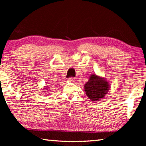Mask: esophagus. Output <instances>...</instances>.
I'll return each instance as SVG.
<instances>
[{
	"instance_id": "obj_1",
	"label": "esophagus",
	"mask_w": 146,
	"mask_h": 146,
	"mask_svg": "<svg viewBox=\"0 0 146 146\" xmlns=\"http://www.w3.org/2000/svg\"><path fill=\"white\" fill-rule=\"evenodd\" d=\"M68 82L70 83H73L75 82V79L74 78H68Z\"/></svg>"
}]
</instances>
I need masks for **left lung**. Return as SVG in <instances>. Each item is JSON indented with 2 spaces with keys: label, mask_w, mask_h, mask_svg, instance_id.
Segmentation results:
<instances>
[{
  "label": "left lung",
  "mask_w": 146,
  "mask_h": 146,
  "mask_svg": "<svg viewBox=\"0 0 146 146\" xmlns=\"http://www.w3.org/2000/svg\"><path fill=\"white\" fill-rule=\"evenodd\" d=\"M109 88L110 85L107 80L95 73L91 74L88 81L84 85L86 95L92 102L99 101L105 98Z\"/></svg>",
  "instance_id": "8db88e82"
}]
</instances>
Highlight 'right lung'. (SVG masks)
<instances>
[{
    "instance_id": "right-lung-1",
    "label": "right lung",
    "mask_w": 146,
    "mask_h": 146,
    "mask_svg": "<svg viewBox=\"0 0 146 146\" xmlns=\"http://www.w3.org/2000/svg\"><path fill=\"white\" fill-rule=\"evenodd\" d=\"M45 89V90H44V94H48V92H49V90H50V87H49V86H46V88H44Z\"/></svg>"
}]
</instances>
